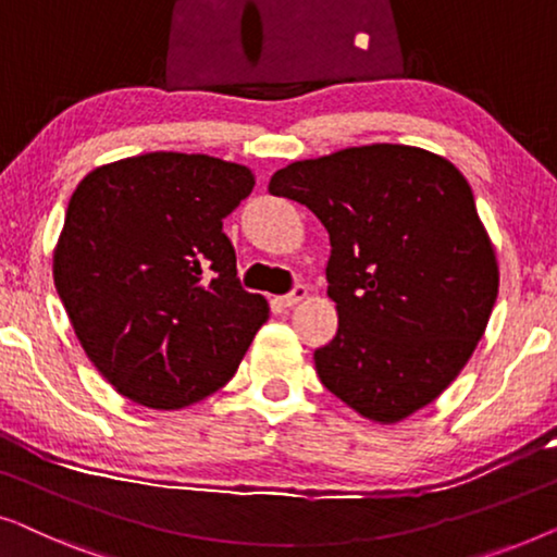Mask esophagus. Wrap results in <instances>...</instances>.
<instances>
[{"label": "esophagus", "mask_w": 557, "mask_h": 557, "mask_svg": "<svg viewBox=\"0 0 557 557\" xmlns=\"http://www.w3.org/2000/svg\"><path fill=\"white\" fill-rule=\"evenodd\" d=\"M307 294H309V288L304 286V284H296L292 292H288L286 296H281L278 299V304L281 307H296V304H299L301 299H307Z\"/></svg>", "instance_id": "obj_1"}]
</instances>
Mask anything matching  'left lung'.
Listing matches in <instances>:
<instances>
[{"instance_id":"1","label":"left lung","mask_w":557,"mask_h":557,"mask_svg":"<svg viewBox=\"0 0 557 557\" xmlns=\"http://www.w3.org/2000/svg\"><path fill=\"white\" fill-rule=\"evenodd\" d=\"M269 193L330 233L339 326L314 352L326 391L375 423L429 406L469 362L499 292L474 195L448 159L403 144L349 147L278 170Z\"/></svg>"}]
</instances>
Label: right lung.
<instances>
[{
	"instance_id": "1",
	"label": "right lung",
	"mask_w": 557,
	"mask_h": 557,
	"mask_svg": "<svg viewBox=\"0 0 557 557\" xmlns=\"http://www.w3.org/2000/svg\"><path fill=\"white\" fill-rule=\"evenodd\" d=\"M253 185L243 164L151 151L75 187L52 278L88 360L124 398L177 410L235 375L269 319L223 233Z\"/></svg>"
}]
</instances>
